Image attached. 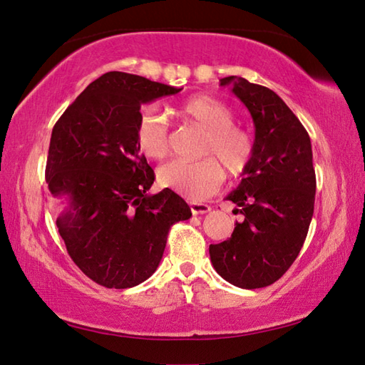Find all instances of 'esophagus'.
<instances>
[{
    "mask_svg": "<svg viewBox=\"0 0 365 365\" xmlns=\"http://www.w3.org/2000/svg\"><path fill=\"white\" fill-rule=\"evenodd\" d=\"M190 208H191L192 215H205V213H208V212L212 210L210 205L202 204V202H195V200H192V202H190Z\"/></svg>",
    "mask_w": 365,
    "mask_h": 365,
    "instance_id": "1",
    "label": "esophagus"
}]
</instances>
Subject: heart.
<instances>
[{
  "mask_svg": "<svg viewBox=\"0 0 365 365\" xmlns=\"http://www.w3.org/2000/svg\"><path fill=\"white\" fill-rule=\"evenodd\" d=\"M177 114L207 131L202 155L208 158L168 163L158 170L160 187L188 199H204L213 195L224 182L222 164L230 175L245 173L254 155V138L247 130L235 125V113L227 103L213 96L199 94L185 100L177 108ZM135 139L139 153L145 158L155 161L165 158L169 153V123L165 115L144 113L136 125Z\"/></svg>",
  "mask_w": 365,
  "mask_h": 365,
  "instance_id": "obj_1",
  "label": "heart"
}]
</instances>
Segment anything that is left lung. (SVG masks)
<instances>
[{
	"label": "left lung",
	"mask_w": 365,
	"mask_h": 365,
	"mask_svg": "<svg viewBox=\"0 0 365 365\" xmlns=\"http://www.w3.org/2000/svg\"><path fill=\"white\" fill-rule=\"evenodd\" d=\"M251 113L254 155L227 200L242 207L245 220L232 237L210 245L218 274L242 289L276 282L298 257L314 215L315 169L306 128L276 92L240 76H226Z\"/></svg>",
	"instance_id": "left-lung-1"
}]
</instances>
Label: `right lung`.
I'll return each mask as SVG.
<instances>
[{
    "label": "right lung",
    "instance_id": "add662e5",
    "mask_svg": "<svg viewBox=\"0 0 365 365\" xmlns=\"http://www.w3.org/2000/svg\"><path fill=\"white\" fill-rule=\"evenodd\" d=\"M182 88L108 72L54 123L45 178L66 200L56 220L67 252L108 289H130L158 268L173 224L191 210L173 190L149 195L153 169L136 147L141 105Z\"/></svg>",
    "mask_w": 365,
    "mask_h": 365
}]
</instances>
